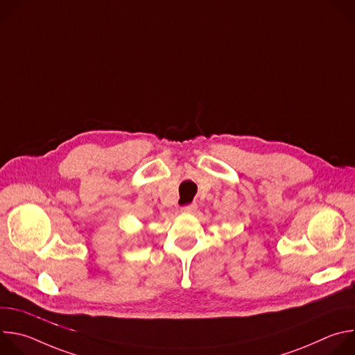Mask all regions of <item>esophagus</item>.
<instances>
[{"label": "esophagus", "instance_id": "obj_1", "mask_svg": "<svg viewBox=\"0 0 355 355\" xmlns=\"http://www.w3.org/2000/svg\"><path fill=\"white\" fill-rule=\"evenodd\" d=\"M196 204H189V205H185V207H182L180 211L182 212V214H193L195 211H196Z\"/></svg>", "mask_w": 355, "mask_h": 355}]
</instances>
